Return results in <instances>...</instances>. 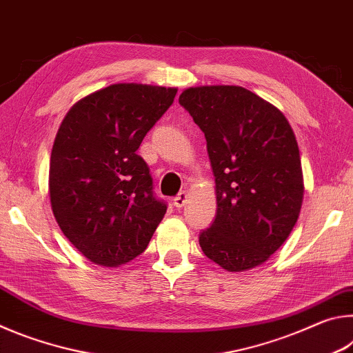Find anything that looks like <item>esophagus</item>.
Instances as JSON below:
<instances>
[{
    "mask_svg": "<svg viewBox=\"0 0 353 353\" xmlns=\"http://www.w3.org/2000/svg\"><path fill=\"white\" fill-rule=\"evenodd\" d=\"M187 202H188V193L187 191H181V193H179L174 198V207L182 208L185 204H187Z\"/></svg>",
    "mask_w": 353,
    "mask_h": 353,
    "instance_id": "1",
    "label": "esophagus"
}]
</instances>
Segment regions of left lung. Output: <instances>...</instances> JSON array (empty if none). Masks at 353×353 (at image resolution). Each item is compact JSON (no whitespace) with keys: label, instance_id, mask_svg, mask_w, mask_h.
Wrapping results in <instances>:
<instances>
[{"label":"left lung","instance_id":"left-lung-1","mask_svg":"<svg viewBox=\"0 0 353 353\" xmlns=\"http://www.w3.org/2000/svg\"><path fill=\"white\" fill-rule=\"evenodd\" d=\"M179 103L207 140L216 218L202 252L229 272L271 259L296 225L303 201L301 154L276 105L238 85L185 88Z\"/></svg>","mask_w":353,"mask_h":353}]
</instances>
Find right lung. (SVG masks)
Returning a JSON list of instances; mask_svg holds the SVG:
<instances>
[{"instance_id":"right-lung-1","label":"right lung","mask_w":353,"mask_h":353,"mask_svg":"<svg viewBox=\"0 0 353 353\" xmlns=\"http://www.w3.org/2000/svg\"><path fill=\"white\" fill-rule=\"evenodd\" d=\"M176 87L112 83L71 105L50 160L51 208L68 241L94 265L118 268L148 248L166 205L137 151Z\"/></svg>"}]
</instances>
